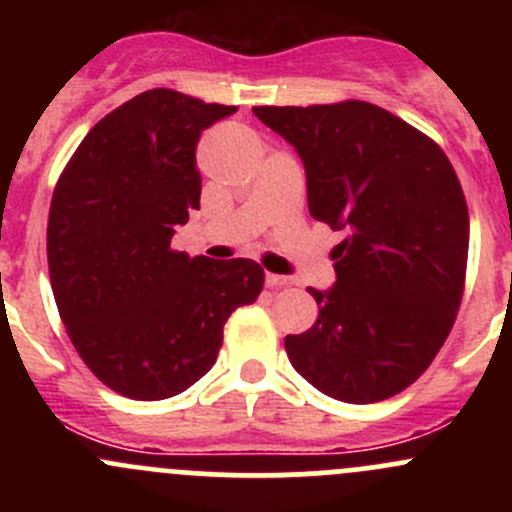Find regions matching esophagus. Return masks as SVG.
I'll list each match as a JSON object with an SVG mask.
<instances>
[{"instance_id": "obj_1", "label": "esophagus", "mask_w": 512, "mask_h": 512, "mask_svg": "<svg viewBox=\"0 0 512 512\" xmlns=\"http://www.w3.org/2000/svg\"><path fill=\"white\" fill-rule=\"evenodd\" d=\"M267 285L270 287H289L292 285V280H289V277H285V275H272V272H267Z\"/></svg>"}]
</instances>
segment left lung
I'll list each match as a JSON object with an SVG mask.
<instances>
[{
    "mask_svg": "<svg viewBox=\"0 0 512 512\" xmlns=\"http://www.w3.org/2000/svg\"><path fill=\"white\" fill-rule=\"evenodd\" d=\"M252 111L302 158L312 218L347 235L332 252L337 282L307 287L319 317L285 339L289 361L337 401L389 399L428 369L456 322L471 235L456 170L374 103Z\"/></svg>",
    "mask_w": 512,
    "mask_h": 512,
    "instance_id": "8db88e82",
    "label": "left lung"
}]
</instances>
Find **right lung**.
<instances>
[{
    "mask_svg": "<svg viewBox=\"0 0 512 512\" xmlns=\"http://www.w3.org/2000/svg\"><path fill=\"white\" fill-rule=\"evenodd\" d=\"M235 111L146 91L86 133L56 183L46 230L56 307L86 366L128 399H170L208 374L227 317L265 285L245 257L170 247L200 208V133Z\"/></svg>",
    "mask_w": 512,
    "mask_h": 512,
    "instance_id": "1",
    "label": "right lung"
}]
</instances>
